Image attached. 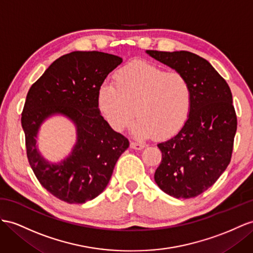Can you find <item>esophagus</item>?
Returning a JSON list of instances; mask_svg holds the SVG:
<instances>
[{
	"label": "esophagus",
	"mask_w": 253,
	"mask_h": 253,
	"mask_svg": "<svg viewBox=\"0 0 253 253\" xmlns=\"http://www.w3.org/2000/svg\"><path fill=\"white\" fill-rule=\"evenodd\" d=\"M130 147L133 148V150H142V148L145 147V144L140 143V142H131Z\"/></svg>",
	"instance_id": "1"
}]
</instances>
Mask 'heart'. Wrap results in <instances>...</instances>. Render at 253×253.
Here are the masks:
<instances>
[{"instance_id":"b5f03b06","label":"heart","mask_w":253,"mask_h":253,"mask_svg":"<svg viewBox=\"0 0 253 253\" xmlns=\"http://www.w3.org/2000/svg\"><path fill=\"white\" fill-rule=\"evenodd\" d=\"M193 105L190 80L178 71H167L143 61L128 63L118 70L113 83L102 84L98 106L114 130L133 126L138 138H168L188 121Z\"/></svg>"}]
</instances>
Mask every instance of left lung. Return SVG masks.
Masks as SVG:
<instances>
[{"label":"left lung","instance_id":"8db88e82","mask_svg":"<svg viewBox=\"0 0 253 253\" xmlns=\"http://www.w3.org/2000/svg\"><path fill=\"white\" fill-rule=\"evenodd\" d=\"M146 53L191 82L190 116L177 134L157 144L163 157L154 178L161 190L174 198H194L215 184L231 161L237 129L231 89L217 70L197 54L156 50Z\"/></svg>","mask_w":253,"mask_h":253}]
</instances>
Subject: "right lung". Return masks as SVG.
<instances>
[{"label": "right lung", "mask_w": 253, "mask_h": 253, "mask_svg": "<svg viewBox=\"0 0 253 253\" xmlns=\"http://www.w3.org/2000/svg\"><path fill=\"white\" fill-rule=\"evenodd\" d=\"M122 57L98 51H75L55 60L29 89L21 125L29 164L43 188L69 204H82L105 190L129 141L114 131L98 108V90ZM62 114L77 128V142L60 164L48 163L36 138L43 121Z\"/></svg>", "instance_id": "add662e5"}]
</instances>
